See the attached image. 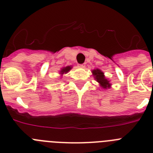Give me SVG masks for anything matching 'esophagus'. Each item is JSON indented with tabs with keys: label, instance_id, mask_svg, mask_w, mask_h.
<instances>
[{
	"label": "esophagus",
	"instance_id": "obj_1",
	"mask_svg": "<svg viewBox=\"0 0 153 153\" xmlns=\"http://www.w3.org/2000/svg\"><path fill=\"white\" fill-rule=\"evenodd\" d=\"M79 67H84L85 64H84V63H83V64H79Z\"/></svg>",
	"mask_w": 153,
	"mask_h": 153
}]
</instances>
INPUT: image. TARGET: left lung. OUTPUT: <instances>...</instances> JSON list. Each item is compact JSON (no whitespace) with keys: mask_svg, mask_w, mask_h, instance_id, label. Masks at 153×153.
Returning <instances> with one entry per match:
<instances>
[{"mask_svg":"<svg viewBox=\"0 0 153 153\" xmlns=\"http://www.w3.org/2000/svg\"><path fill=\"white\" fill-rule=\"evenodd\" d=\"M92 72H93V76H94V77H95V79H97V82L100 84V86H102V87H103L104 89H106L110 86L109 81H108L107 79L105 78V76H104L103 75V73H102L100 70L97 69V70H93Z\"/></svg>","mask_w":153,"mask_h":153,"instance_id":"left-lung-1","label":"left lung"}]
</instances>
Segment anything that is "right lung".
<instances>
[{
    "mask_svg": "<svg viewBox=\"0 0 153 153\" xmlns=\"http://www.w3.org/2000/svg\"><path fill=\"white\" fill-rule=\"evenodd\" d=\"M70 69H71V67H64V68L62 69V70H61V71H60V74H64V73H65V74H66V73L68 72V71L70 70Z\"/></svg>",
    "mask_w": 153,
    "mask_h": 153,
    "instance_id": "add662e5",
    "label": "right lung"
}]
</instances>
